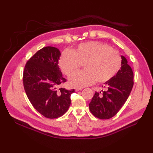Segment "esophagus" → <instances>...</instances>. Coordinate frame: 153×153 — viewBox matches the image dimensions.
Returning a JSON list of instances; mask_svg holds the SVG:
<instances>
[{
    "label": "esophagus",
    "mask_w": 153,
    "mask_h": 153,
    "mask_svg": "<svg viewBox=\"0 0 153 153\" xmlns=\"http://www.w3.org/2000/svg\"><path fill=\"white\" fill-rule=\"evenodd\" d=\"M81 90H82V88H76V89H75V91H76V92L81 91Z\"/></svg>",
    "instance_id": "obj_1"
}]
</instances>
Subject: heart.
<instances>
[{
  "label": "heart",
  "mask_w": 153,
  "mask_h": 153,
  "mask_svg": "<svg viewBox=\"0 0 153 153\" xmlns=\"http://www.w3.org/2000/svg\"><path fill=\"white\" fill-rule=\"evenodd\" d=\"M84 63L85 71L69 78V84L83 88L95 82L104 83L115 76L121 67V58L115 50L98 41L81 43L71 51L65 50L59 59L63 73L71 76Z\"/></svg>",
  "instance_id": "heart-1"
}]
</instances>
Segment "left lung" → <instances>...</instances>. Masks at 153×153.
<instances>
[{
  "label": "left lung",
  "instance_id": "1",
  "mask_svg": "<svg viewBox=\"0 0 153 153\" xmlns=\"http://www.w3.org/2000/svg\"><path fill=\"white\" fill-rule=\"evenodd\" d=\"M121 67L114 77L105 83L106 91L95 92L89 103L91 112L101 119L116 115L126 102L133 86V73L128 61L121 55Z\"/></svg>",
  "mask_w": 153,
  "mask_h": 153
}]
</instances>
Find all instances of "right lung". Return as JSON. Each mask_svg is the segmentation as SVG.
<instances>
[{
    "mask_svg": "<svg viewBox=\"0 0 153 153\" xmlns=\"http://www.w3.org/2000/svg\"><path fill=\"white\" fill-rule=\"evenodd\" d=\"M59 50L47 47L38 51L28 61L23 75L24 89L31 104L41 115L55 119L62 116L71 104L75 89L57 87L66 82L59 67Z\"/></svg>",
    "mask_w": 153,
    "mask_h": 153,
    "instance_id": "add662e5",
    "label": "right lung"
}]
</instances>
